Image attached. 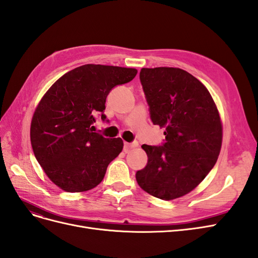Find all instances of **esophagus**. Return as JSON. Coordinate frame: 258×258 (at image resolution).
I'll use <instances>...</instances> for the list:
<instances>
[{"instance_id":"esophagus-1","label":"esophagus","mask_w":258,"mask_h":258,"mask_svg":"<svg viewBox=\"0 0 258 258\" xmlns=\"http://www.w3.org/2000/svg\"><path fill=\"white\" fill-rule=\"evenodd\" d=\"M139 145L138 142H132V143H128V142H124V147H123V151L128 153L130 150H132V148H135Z\"/></svg>"}]
</instances>
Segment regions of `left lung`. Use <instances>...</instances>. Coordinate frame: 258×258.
Listing matches in <instances>:
<instances>
[{
	"mask_svg": "<svg viewBox=\"0 0 258 258\" xmlns=\"http://www.w3.org/2000/svg\"><path fill=\"white\" fill-rule=\"evenodd\" d=\"M140 81L166 142L142 145L148 161L136 178L152 196L173 200L196 188L214 167L223 141L221 116L206 86L182 69L143 68Z\"/></svg>",
	"mask_w": 258,
	"mask_h": 258,
	"instance_id": "1",
	"label": "left lung"
}]
</instances>
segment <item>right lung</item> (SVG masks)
Wrapping results in <instances>:
<instances>
[{"label":"right lung","mask_w":258,"mask_h":258,"mask_svg":"<svg viewBox=\"0 0 258 258\" xmlns=\"http://www.w3.org/2000/svg\"><path fill=\"white\" fill-rule=\"evenodd\" d=\"M137 73L131 68L85 64L62 75L38 102L31 120V145L46 175L62 190L95 188L122 151L120 138L92 132V124L97 115L106 118L105 100L112 88Z\"/></svg>","instance_id":"right-lung-1"}]
</instances>
